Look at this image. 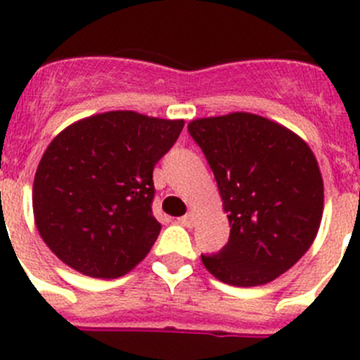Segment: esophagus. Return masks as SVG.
Returning a JSON list of instances; mask_svg holds the SVG:
<instances>
[{
	"label": "esophagus",
	"mask_w": 360,
	"mask_h": 360,
	"mask_svg": "<svg viewBox=\"0 0 360 360\" xmlns=\"http://www.w3.org/2000/svg\"><path fill=\"white\" fill-rule=\"evenodd\" d=\"M195 212H187L186 216L178 218V224L184 225V227H193V225H195Z\"/></svg>",
	"instance_id": "34e87169"
}]
</instances>
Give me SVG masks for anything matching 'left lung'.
I'll return each mask as SVG.
<instances>
[{"instance_id": "left-lung-1", "label": "left lung", "mask_w": 360, "mask_h": 360, "mask_svg": "<svg viewBox=\"0 0 360 360\" xmlns=\"http://www.w3.org/2000/svg\"><path fill=\"white\" fill-rule=\"evenodd\" d=\"M218 184L231 236L205 269L234 287L272 281L310 249L323 218V178L311 149L285 126L252 113L187 126Z\"/></svg>"}]
</instances>
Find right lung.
Listing matches in <instances>:
<instances>
[{"label":"right lung","mask_w":360,"mask_h":360,"mask_svg":"<svg viewBox=\"0 0 360 360\" xmlns=\"http://www.w3.org/2000/svg\"><path fill=\"white\" fill-rule=\"evenodd\" d=\"M184 120L108 111L72 124L44 151L32 191L37 231L63 263L91 278H119L160 234L153 169Z\"/></svg>","instance_id":"right-lung-1"}]
</instances>
